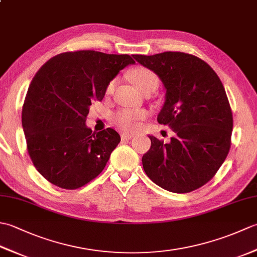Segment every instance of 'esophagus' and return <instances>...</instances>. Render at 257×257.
<instances>
[{
	"mask_svg": "<svg viewBox=\"0 0 257 257\" xmlns=\"http://www.w3.org/2000/svg\"><path fill=\"white\" fill-rule=\"evenodd\" d=\"M134 137H135L134 134H129V133H122L121 134V139L122 140H130Z\"/></svg>",
	"mask_w": 257,
	"mask_h": 257,
	"instance_id": "esophagus-1",
	"label": "esophagus"
}]
</instances>
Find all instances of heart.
<instances>
[{"label": "heart", "instance_id": "obj_1", "mask_svg": "<svg viewBox=\"0 0 257 257\" xmlns=\"http://www.w3.org/2000/svg\"><path fill=\"white\" fill-rule=\"evenodd\" d=\"M130 76H132L133 81L138 86V88L141 91H146L151 88L157 89L158 85H159L158 76L152 70L146 67H138L134 69ZM114 85H116V79H112L106 88L107 94H110L113 90ZM147 113L144 110H134V109L124 108L116 112L113 116V121L122 129L136 130L138 128L140 120L145 119Z\"/></svg>", "mask_w": 257, "mask_h": 257}]
</instances>
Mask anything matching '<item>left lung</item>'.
I'll return each instance as SVG.
<instances>
[{
	"instance_id": "1",
	"label": "left lung",
	"mask_w": 257,
	"mask_h": 257,
	"mask_svg": "<svg viewBox=\"0 0 257 257\" xmlns=\"http://www.w3.org/2000/svg\"><path fill=\"white\" fill-rule=\"evenodd\" d=\"M159 76L166 101L158 122L176 136L169 144L149 136L143 157L147 176L162 189L189 193L215 176L231 148L233 116L219 76L201 58L181 52L134 55Z\"/></svg>"
}]
</instances>
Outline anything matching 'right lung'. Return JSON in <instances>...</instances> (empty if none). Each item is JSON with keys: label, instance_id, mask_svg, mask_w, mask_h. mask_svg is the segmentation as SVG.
I'll return each instance as SVG.
<instances>
[{"label": "right lung", "instance_id": "obj_1", "mask_svg": "<svg viewBox=\"0 0 257 257\" xmlns=\"http://www.w3.org/2000/svg\"><path fill=\"white\" fill-rule=\"evenodd\" d=\"M129 64L135 61L127 54L76 51L58 54L38 69L22 125L33 165L48 182L75 190L106 167L120 136L111 128L92 133L86 118L91 102L102 100L110 80Z\"/></svg>", "mask_w": 257, "mask_h": 257}]
</instances>
